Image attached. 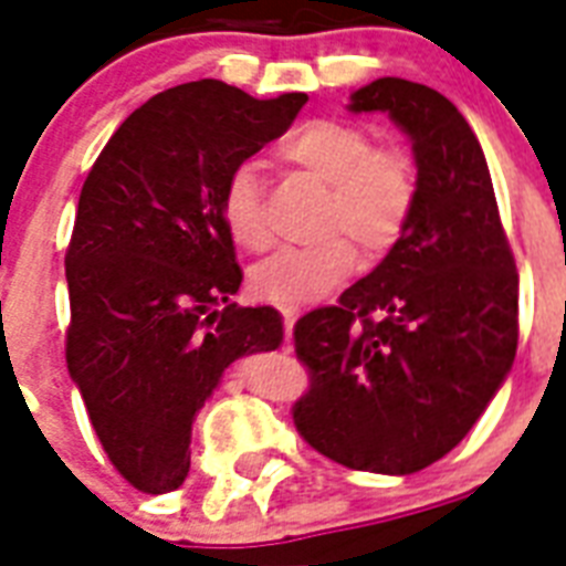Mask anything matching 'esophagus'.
Segmentation results:
<instances>
[{
    "instance_id": "34e87169",
    "label": "esophagus",
    "mask_w": 566,
    "mask_h": 566,
    "mask_svg": "<svg viewBox=\"0 0 566 566\" xmlns=\"http://www.w3.org/2000/svg\"><path fill=\"white\" fill-rule=\"evenodd\" d=\"M296 317H300V311L284 308V332H287V337H293V326H296Z\"/></svg>"
}]
</instances>
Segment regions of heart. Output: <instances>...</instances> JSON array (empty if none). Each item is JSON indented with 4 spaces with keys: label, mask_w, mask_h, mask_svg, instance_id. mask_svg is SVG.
I'll return each instance as SVG.
<instances>
[{
    "label": "heart",
    "mask_w": 566,
    "mask_h": 566,
    "mask_svg": "<svg viewBox=\"0 0 566 566\" xmlns=\"http://www.w3.org/2000/svg\"><path fill=\"white\" fill-rule=\"evenodd\" d=\"M284 161L328 185L323 231H340L317 247H291L252 270L249 287L258 300L279 308H305L344 284L358 266V252L378 258L394 249L408 229L417 176L408 155L373 146L370 135L346 119L323 117L302 123L279 149ZM220 217L243 249L270 243V222L255 167L240 164L220 193Z\"/></svg>",
    "instance_id": "obj_1"
}]
</instances>
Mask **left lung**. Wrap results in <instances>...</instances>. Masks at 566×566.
<instances>
[{"instance_id":"left-lung-1","label":"left lung","mask_w":566,"mask_h":566,"mask_svg":"<svg viewBox=\"0 0 566 566\" xmlns=\"http://www.w3.org/2000/svg\"><path fill=\"white\" fill-rule=\"evenodd\" d=\"M346 108L402 128L417 199L385 261L293 328L311 370L293 422L337 464L408 475L455 449L509 378L520 279L482 146L447 96L376 78Z\"/></svg>"}]
</instances>
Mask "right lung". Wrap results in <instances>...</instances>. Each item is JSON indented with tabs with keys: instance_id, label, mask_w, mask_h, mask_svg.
<instances>
[{
	"instance_id": "right-lung-1",
	"label": "right lung",
	"mask_w": 566,
	"mask_h": 566,
	"mask_svg": "<svg viewBox=\"0 0 566 566\" xmlns=\"http://www.w3.org/2000/svg\"><path fill=\"white\" fill-rule=\"evenodd\" d=\"M305 102L255 99L217 78L179 84L128 114L87 172L66 249V367L102 449L137 491H176L222 373L282 346L279 311L231 302L243 273L220 193Z\"/></svg>"
}]
</instances>
